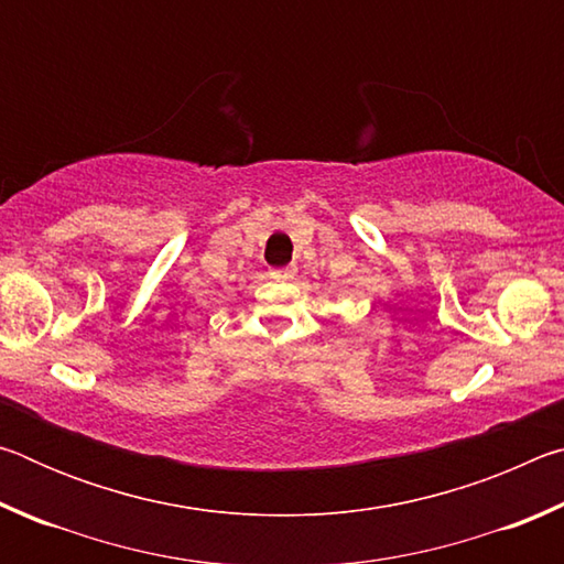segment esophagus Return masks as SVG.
Instances as JSON below:
<instances>
[{
	"mask_svg": "<svg viewBox=\"0 0 564 564\" xmlns=\"http://www.w3.org/2000/svg\"><path fill=\"white\" fill-rule=\"evenodd\" d=\"M271 275H273V279H279V281H289L295 275V265H285V269H273Z\"/></svg>",
	"mask_w": 564,
	"mask_h": 564,
	"instance_id": "obj_1",
	"label": "esophagus"
}]
</instances>
